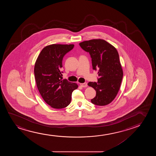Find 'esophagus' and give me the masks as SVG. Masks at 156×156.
Segmentation results:
<instances>
[{"instance_id":"obj_1","label":"esophagus","mask_w":156,"mask_h":156,"mask_svg":"<svg viewBox=\"0 0 156 156\" xmlns=\"http://www.w3.org/2000/svg\"><path fill=\"white\" fill-rule=\"evenodd\" d=\"M80 85H81V87H86L87 86V83H80Z\"/></svg>"}]
</instances>
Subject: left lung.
<instances>
[{
    "instance_id": "left-lung-1",
    "label": "left lung",
    "mask_w": 156,
    "mask_h": 156,
    "mask_svg": "<svg viewBox=\"0 0 156 156\" xmlns=\"http://www.w3.org/2000/svg\"><path fill=\"white\" fill-rule=\"evenodd\" d=\"M81 48L89 53L92 66L98 70V82H89L94 88L96 96L91 100L93 104L103 106L108 105L115 98L123 77V72L117 49L102 39H92L79 44Z\"/></svg>"
}]
</instances>
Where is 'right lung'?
Segmentation results:
<instances>
[{
	"label": "right lung",
	"instance_id": "obj_1",
	"mask_svg": "<svg viewBox=\"0 0 156 156\" xmlns=\"http://www.w3.org/2000/svg\"><path fill=\"white\" fill-rule=\"evenodd\" d=\"M74 45L53 44L44 47L35 63L34 77L39 92L51 107L62 109L71 102V95L78 86L62 80V60Z\"/></svg>",
	"mask_w": 156,
	"mask_h": 156
}]
</instances>
